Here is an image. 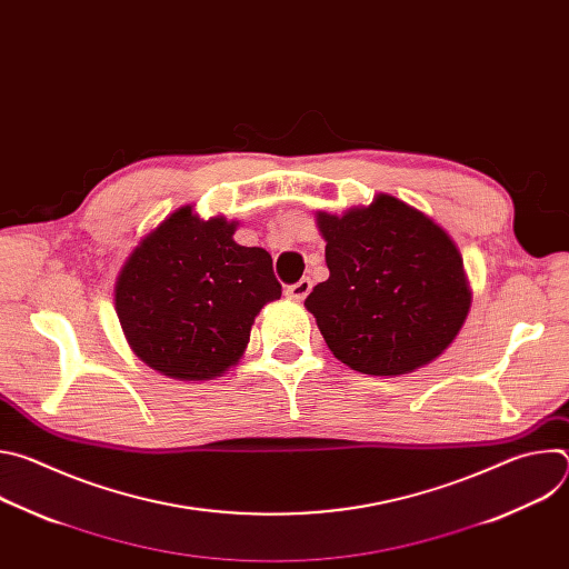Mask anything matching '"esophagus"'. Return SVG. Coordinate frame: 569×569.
<instances>
[{
    "instance_id": "esophagus-1",
    "label": "esophagus",
    "mask_w": 569,
    "mask_h": 569,
    "mask_svg": "<svg viewBox=\"0 0 569 569\" xmlns=\"http://www.w3.org/2000/svg\"><path fill=\"white\" fill-rule=\"evenodd\" d=\"M310 290H312V281L310 279H301V281H297V283L286 288V297H290L295 301H303Z\"/></svg>"
}]
</instances>
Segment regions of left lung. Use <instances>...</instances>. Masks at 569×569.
Masks as SVG:
<instances>
[{
  "instance_id": "left-lung-1",
  "label": "left lung",
  "mask_w": 569,
  "mask_h": 569,
  "mask_svg": "<svg viewBox=\"0 0 569 569\" xmlns=\"http://www.w3.org/2000/svg\"><path fill=\"white\" fill-rule=\"evenodd\" d=\"M329 279L303 306L331 353L369 376L412 373L459 336L472 290L450 233L389 193L342 216L317 211Z\"/></svg>"
}]
</instances>
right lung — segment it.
Returning <instances> with one entry per match:
<instances>
[{"label": "right lung", "instance_id": "add662e5", "mask_svg": "<svg viewBox=\"0 0 569 569\" xmlns=\"http://www.w3.org/2000/svg\"><path fill=\"white\" fill-rule=\"evenodd\" d=\"M238 220L180 207L123 261L114 310L132 353L161 376L213 380L238 365L261 308L281 297L272 257L233 240Z\"/></svg>", "mask_w": 569, "mask_h": 569}]
</instances>
